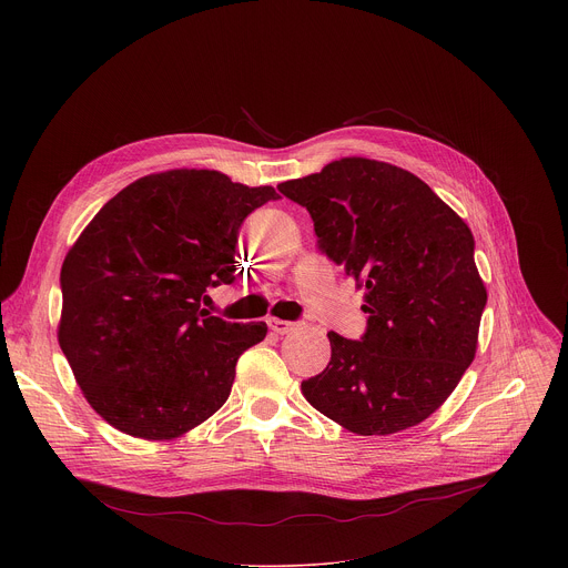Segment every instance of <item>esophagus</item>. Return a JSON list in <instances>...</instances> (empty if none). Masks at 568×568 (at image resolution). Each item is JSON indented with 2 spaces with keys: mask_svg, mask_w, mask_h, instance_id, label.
<instances>
[{
  "mask_svg": "<svg viewBox=\"0 0 568 568\" xmlns=\"http://www.w3.org/2000/svg\"><path fill=\"white\" fill-rule=\"evenodd\" d=\"M267 326H270V331L276 333V335H287V333H292V331L296 328V323H294V321H283V318L270 316V318H267Z\"/></svg>",
  "mask_w": 568,
  "mask_h": 568,
  "instance_id": "obj_1",
  "label": "esophagus"
}]
</instances>
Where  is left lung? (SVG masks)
<instances>
[{
	"instance_id": "8db88e82",
	"label": "left lung",
	"mask_w": 568,
	"mask_h": 568,
	"mask_svg": "<svg viewBox=\"0 0 568 568\" xmlns=\"http://www.w3.org/2000/svg\"><path fill=\"white\" fill-rule=\"evenodd\" d=\"M278 191L310 211L318 250L366 290V335L328 333L331 362L301 384L305 399L359 436L420 425L476 355L488 292L469 226L420 178L366 156Z\"/></svg>"
}]
</instances>
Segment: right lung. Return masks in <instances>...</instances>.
I'll list each match as a JSON object with an SVG mask.
<instances>
[{
    "label": "right lung",
    "mask_w": 568,
    "mask_h": 568,
    "mask_svg": "<svg viewBox=\"0 0 568 568\" xmlns=\"http://www.w3.org/2000/svg\"><path fill=\"white\" fill-rule=\"evenodd\" d=\"M272 186L175 169L116 193L64 256L58 342L90 407L114 429L173 440L231 393L237 357L265 321L231 323L202 307L235 276L237 231Z\"/></svg>",
    "instance_id": "add662e5"
}]
</instances>
